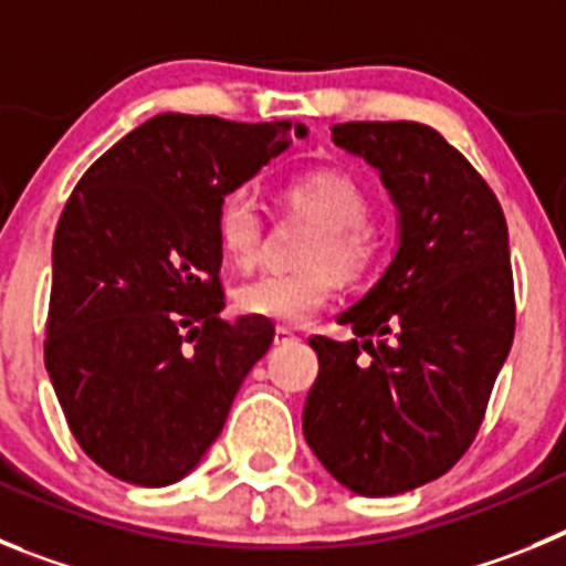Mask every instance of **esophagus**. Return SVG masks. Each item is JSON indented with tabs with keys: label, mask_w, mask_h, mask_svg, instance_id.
I'll use <instances>...</instances> for the list:
<instances>
[{
	"label": "esophagus",
	"mask_w": 566,
	"mask_h": 566,
	"mask_svg": "<svg viewBox=\"0 0 566 566\" xmlns=\"http://www.w3.org/2000/svg\"><path fill=\"white\" fill-rule=\"evenodd\" d=\"M294 339H297V334H294L292 328L286 326L274 328V345H286V343H294Z\"/></svg>",
	"instance_id": "obj_1"
}]
</instances>
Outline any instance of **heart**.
I'll return each instance as SVG.
<instances>
[{"label": "heart", "mask_w": 566, "mask_h": 566, "mask_svg": "<svg viewBox=\"0 0 566 566\" xmlns=\"http://www.w3.org/2000/svg\"><path fill=\"white\" fill-rule=\"evenodd\" d=\"M294 212L319 223L306 254L312 269L269 272L238 289V308L249 317L303 323L337 294L339 274L359 280L377 260V238L368 227L371 201L343 169H314L289 181L283 192ZM218 243L238 269H252L263 249V212L249 189H234L218 209ZM335 268L332 270L331 266Z\"/></svg>", "instance_id": "1"}]
</instances>
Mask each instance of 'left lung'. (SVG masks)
Segmentation results:
<instances>
[{"mask_svg":"<svg viewBox=\"0 0 566 566\" xmlns=\"http://www.w3.org/2000/svg\"><path fill=\"white\" fill-rule=\"evenodd\" d=\"M397 207V252L337 317L359 339L312 337L319 374L303 433L359 496H394L453 468L476 437L513 345L516 303L496 195L437 129L334 124Z\"/></svg>","mask_w":566,"mask_h":566,"instance_id":"1","label":"left lung"}]
</instances>
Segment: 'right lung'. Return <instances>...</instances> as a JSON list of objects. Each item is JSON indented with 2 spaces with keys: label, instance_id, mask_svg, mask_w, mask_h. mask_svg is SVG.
Instances as JSON below:
<instances>
[{
  "label": "right lung",
  "instance_id": "right-lung-1",
  "mask_svg": "<svg viewBox=\"0 0 566 566\" xmlns=\"http://www.w3.org/2000/svg\"><path fill=\"white\" fill-rule=\"evenodd\" d=\"M306 124L155 115L84 172L53 238L44 365L98 468L142 488L192 473L272 319L221 317L218 209Z\"/></svg>",
  "mask_w": 566,
  "mask_h": 566
}]
</instances>
